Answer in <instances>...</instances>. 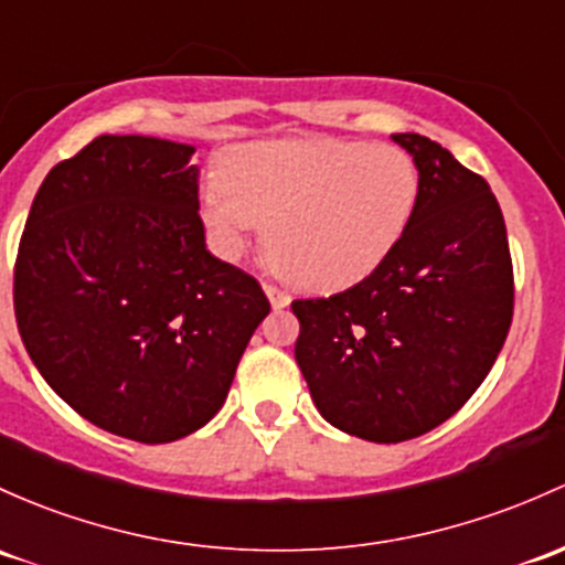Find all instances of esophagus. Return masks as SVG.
<instances>
[{
	"label": "esophagus",
	"instance_id": "obj_1",
	"mask_svg": "<svg viewBox=\"0 0 565 565\" xmlns=\"http://www.w3.org/2000/svg\"><path fill=\"white\" fill-rule=\"evenodd\" d=\"M265 295H267V300H270V306L276 308V311H281V308H287L289 300H292L287 292H284V289L273 287V284H265Z\"/></svg>",
	"mask_w": 565,
	"mask_h": 565
}]
</instances>
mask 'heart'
<instances>
[{
    "mask_svg": "<svg viewBox=\"0 0 565 565\" xmlns=\"http://www.w3.org/2000/svg\"><path fill=\"white\" fill-rule=\"evenodd\" d=\"M419 200L412 153L392 142L270 140L224 159L203 189V218L224 254L270 224L267 248L313 289L365 278L397 246Z\"/></svg>",
    "mask_w": 565,
    "mask_h": 565,
    "instance_id": "heart-1",
    "label": "heart"
}]
</instances>
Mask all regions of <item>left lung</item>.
Listing matches in <instances>:
<instances>
[{
	"instance_id": "1",
	"label": "left lung",
	"mask_w": 565,
	"mask_h": 565,
	"mask_svg": "<svg viewBox=\"0 0 565 565\" xmlns=\"http://www.w3.org/2000/svg\"><path fill=\"white\" fill-rule=\"evenodd\" d=\"M419 170V200L371 276L295 300V343L319 414L349 436L397 444L433 430L477 392L509 335L514 273L501 205L423 135H392Z\"/></svg>"
}]
</instances>
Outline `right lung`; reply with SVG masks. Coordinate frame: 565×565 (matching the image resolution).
<instances>
[{"label": "right lung", "instance_id": "obj_1", "mask_svg": "<svg viewBox=\"0 0 565 565\" xmlns=\"http://www.w3.org/2000/svg\"><path fill=\"white\" fill-rule=\"evenodd\" d=\"M192 153L99 135L45 175L18 246L29 358L83 419L140 444L213 419L270 313L257 278L205 248Z\"/></svg>", "mask_w": 565, "mask_h": 565}]
</instances>
